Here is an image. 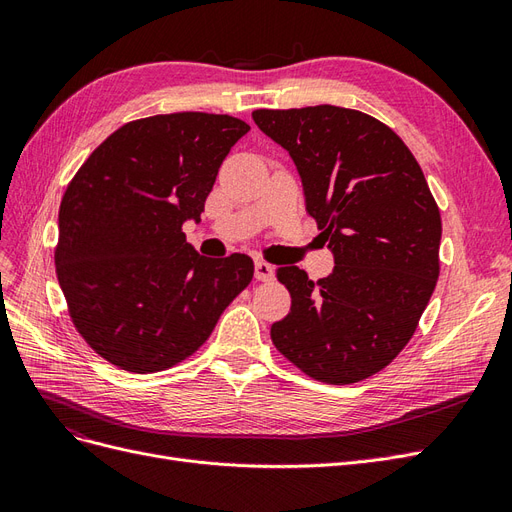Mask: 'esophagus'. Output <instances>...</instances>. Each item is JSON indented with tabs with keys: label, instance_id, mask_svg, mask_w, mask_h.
<instances>
[{
	"label": "esophagus",
	"instance_id": "34e87169",
	"mask_svg": "<svg viewBox=\"0 0 512 512\" xmlns=\"http://www.w3.org/2000/svg\"><path fill=\"white\" fill-rule=\"evenodd\" d=\"M254 275L258 282H269L273 277V265H269V262H265V260H256Z\"/></svg>",
	"mask_w": 512,
	"mask_h": 512
}]
</instances>
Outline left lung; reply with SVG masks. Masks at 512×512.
I'll use <instances>...</instances> for the list:
<instances>
[{
	"label": "left lung",
	"instance_id": "left-lung-1",
	"mask_svg": "<svg viewBox=\"0 0 512 512\" xmlns=\"http://www.w3.org/2000/svg\"><path fill=\"white\" fill-rule=\"evenodd\" d=\"M252 117L297 164L305 209L335 256L318 282L299 267L275 271L292 303L273 344L320 382L374 376L412 339L440 275L442 218L423 170L389 126L352 108Z\"/></svg>",
	"mask_w": 512,
	"mask_h": 512
}]
</instances>
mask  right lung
<instances>
[{"mask_svg":"<svg viewBox=\"0 0 512 512\" xmlns=\"http://www.w3.org/2000/svg\"><path fill=\"white\" fill-rule=\"evenodd\" d=\"M247 130L230 115H153L115 130L76 170L55 271L74 329L104 361L132 374L175 367L252 282L250 256H198L181 230L200 220Z\"/></svg>","mask_w":512,"mask_h":512,"instance_id":"add662e5","label":"right lung"}]
</instances>
